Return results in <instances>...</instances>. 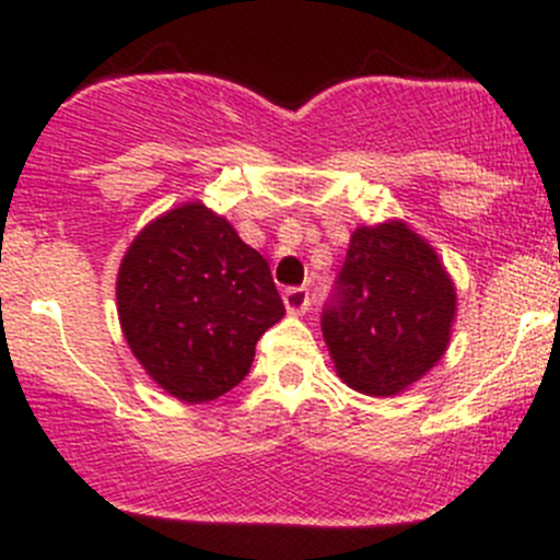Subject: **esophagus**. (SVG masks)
I'll use <instances>...</instances> for the list:
<instances>
[{
	"label": "esophagus",
	"instance_id": "34e87169",
	"mask_svg": "<svg viewBox=\"0 0 560 560\" xmlns=\"http://www.w3.org/2000/svg\"><path fill=\"white\" fill-rule=\"evenodd\" d=\"M308 306H312L308 290H303V287H290V290H284V308H287V312L301 316V314H306Z\"/></svg>",
	"mask_w": 560,
	"mask_h": 560
}]
</instances>
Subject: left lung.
Listing matches in <instances>:
<instances>
[{
	"label": "left lung",
	"instance_id": "obj_1",
	"mask_svg": "<svg viewBox=\"0 0 560 560\" xmlns=\"http://www.w3.org/2000/svg\"><path fill=\"white\" fill-rule=\"evenodd\" d=\"M455 314V281L436 248L387 219L349 238L322 336L343 385L393 398L444 358Z\"/></svg>",
	"mask_w": 560,
	"mask_h": 560
}]
</instances>
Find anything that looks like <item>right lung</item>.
Returning a JSON list of instances; mask_svg holds the SVG:
<instances>
[{
	"label": "right lung",
	"mask_w": 560,
	"mask_h": 560,
	"mask_svg": "<svg viewBox=\"0 0 560 560\" xmlns=\"http://www.w3.org/2000/svg\"><path fill=\"white\" fill-rule=\"evenodd\" d=\"M116 306L145 374L186 404L238 385L259 336L284 316L262 254L200 200L135 235L118 265Z\"/></svg>",
	"instance_id": "1"
}]
</instances>
